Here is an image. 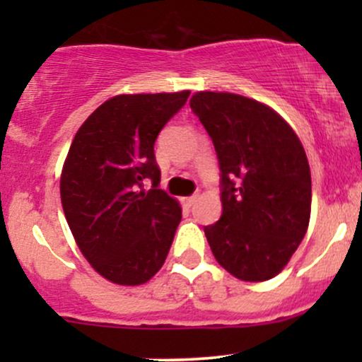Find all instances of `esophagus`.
Segmentation results:
<instances>
[{
  "label": "esophagus",
  "mask_w": 362,
  "mask_h": 362,
  "mask_svg": "<svg viewBox=\"0 0 362 362\" xmlns=\"http://www.w3.org/2000/svg\"><path fill=\"white\" fill-rule=\"evenodd\" d=\"M182 201H184V206L192 207L195 204V201H197V195H190V197H184V199H182Z\"/></svg>",
  "instance_id": "1"
}]
</instances>
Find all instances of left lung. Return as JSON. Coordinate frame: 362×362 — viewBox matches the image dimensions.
<instances>
[{
  "label": "left lung",
  "instance_id": "left-lung-1",
  "mask_svg": "<svg viewBox=\"0 0 362 362\" xmlns=\"http://www.w3.org/2000/svg\"><path fill=\"white\" fill-rule=\"evenodd\" d=\"M190 109L221 170L223 214L204 228L213 255L236 279H272L308 230L311 175L301 141L276 110L242 95L199 91Z\"/></svg>",
  "mask_w": 362,
  "mask_h": 362
}]
</instances>
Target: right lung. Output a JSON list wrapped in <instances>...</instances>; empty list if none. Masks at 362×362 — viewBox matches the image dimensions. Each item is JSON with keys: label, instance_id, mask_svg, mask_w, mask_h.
Masks as SVG:
<instances>
[{"label": "right lung", "instance_id": "1", "mask_svg": "<svg viewBox=\"0 0 362 362\" xmlns=\"http://www.w3.org/2000/svg\"><path fill=\"white\" fill-rule=\"evenodd\" d=\"M189 95L185 90L112 97L78 129L66 156V221L91 267L115 284H144L172 247L182 209L158 189L155 141ZM146 181L152 182L149 191Z\"/></svg>", "mask_w": 362, "mask_h": 362}]
</instances>
